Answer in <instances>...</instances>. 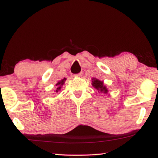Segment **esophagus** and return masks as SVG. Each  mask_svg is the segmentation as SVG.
Listing matches in <instances>:
<instances>
[{"mask_svg":"<svg viewBox=\"0 0 158 158\" xmlns=\"http://www.w3.org/2000/svg\"><path fill=\"white\" fill-rule=\"evenodd\" d=\"M82 75H83V72H79V73H78V74H76V76H77V77H81Z\"/></svg>","mask_w":158,"mask_h":158,"instance_id":"obj_1","label":"esophagus"}]
</instances>
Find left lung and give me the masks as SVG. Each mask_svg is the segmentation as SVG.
I'll return each instance as SVG.
<instances>
[{"instance_id": "obj_1", "label": "left lung", "mask_w": 158, "mask_h": 158, "mask_svg": "<svg viewBox=\"0 0 158 158\" xmlns=\"http://www.w3.org/2000/svg\"><path fill=\"white\" fill-rule=\"evenodd\" d=\"M92 85L95 88L96 90L98 91V93H104L106 94L108 92V90L104 85H103V81H99L98 79H92Z\"/></svg>"}]
</instances>
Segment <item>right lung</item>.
Here are the masks:
<instances>
[{
	"label": "right lung",
	"mask_w": 158,
	"mask_h": 158,
	"mask_svg": "<svg viewBox=\"0 0 158 158\" xmlns=\"http://www.w3.org/2000/svg\"><path fill=\"white\" fill-rule=\"evenodd\" d=\"M66 80V79L64 78V79H62V80H61L60 81H59L57 84H56V86H58V87L57 88H56V92H57V91H59V90H60L61 89V86L62 85H63V84H64V81Z\"/></svg>",
	"instance_id": "obj_1"
}]
</instances>
